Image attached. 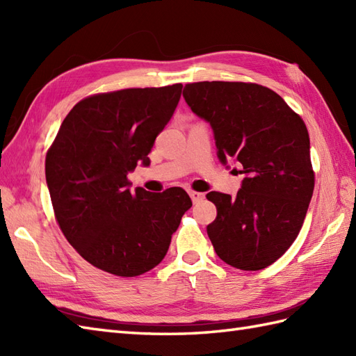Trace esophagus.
Listing matches in <instances>:
<instances>
[{
	"instance_id": "esophagus-1",
	"label": "esophagus",
	"mask_w": 356,
	"mask_h": 356,
	"mask_svg": "<svg viewBox=\"0 0 356 356\" xmlns=\"http://www.w3.org/2000/svg\"><path fill=\"white\" fill-rule=\"evenodd\" d=\"M188 194H190V197H191L193 203H197V202H200V200L205 199V194H203V193H199V191H190Z\"/></svg>"
}]
</instances>
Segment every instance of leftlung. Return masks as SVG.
Wrapping results in <instances>:
<instances>
[{"mask_svg":"<svg viewBox=\"0 0 356 356\" xmlns=\"http://www.w3.org/2000/svg\"><path fill=\"white\" fill-rule=\"evenodd\" d=\"M184 97L213 128L217 157L245 174L236 197L211 191L217 208L207 232L216 254L243 270L282 257L303 226L314 193L307 128L282 96L246 82H194Z\"/></svg>","mask_w":356,"mask_h":356,"instance_id":"obj_1","label":"left lung"}]
</instances>
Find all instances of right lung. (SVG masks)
<instances>
[{
  "label": "right lung",
  "mask_w": 356,
  "mask_h": 356,
  "mask_svg": "<svg viewBox=\"0 0 356 356\" xmlns=\"http://www.w3.org/2000/svg\"><path fill=\"white\" fill-rule=\"evenodd\" d=\"M182 84L127 88L86 97L67 115L45 157L59 228L81 257L110 274L157 266L193 207L179 186L130 190L128 172L149 165L157 134L176 110Z\"/></svg>",
  "instance_id": "obj_1"
}]
</instances>
